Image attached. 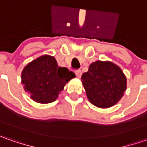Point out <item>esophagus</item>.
<instances>
[{"label":"esophagus","instance_id":"obj_1","mask_svg":"<svg viewBox=\"0 0 147 147\" xmlns=\"http://www.w3.org/2000/svg\"><path fill=\"white\" fill-rule=\"evenodd\" d=\"M75 74H76V76L79 78H81L82 76V71L80 70V69H78V70L75 71Z\"/></svg>","mask_w":147,"mask_h":147}]
</instances>
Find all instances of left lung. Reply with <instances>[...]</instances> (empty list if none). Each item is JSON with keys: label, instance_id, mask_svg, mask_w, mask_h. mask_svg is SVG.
Here are the masks:
<instances>
[{"label": "left lung", "instance_id": "obj_1", "mask_svg": "<svg viewBox=\"0 0 147 147\" xmlns=\"http://www.w3.org/2000/svg\"><path fill=\"white\" fill-rule=\"evenodd\" d=\"M82 82L89 101L99 108H110L123 97L127 79L122 69L110 61L92 63L82 75Z\"/></svg>", "mask_w": 147, "mask_h": 147}]
</instances>
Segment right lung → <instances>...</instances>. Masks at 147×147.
I'll use <instances>...</instances> for the list:
<instances>
[{"mask_svg": "<svg viewBox=\"0 0 147 147\" xmlns=\"http://www.w3.org/2000/svg\"><path fill=\"white\" fill-rule=\"evenodd\" d=\"M74 78V73L65 67H59L54 56L44 55L24 68L21 82L32 100L47 104L57 99L65 84Z\"/></svg>", "mask_w": 147, "mask_h": 147, "instance_id": "1", "label": "right lung"}]
</instances>
